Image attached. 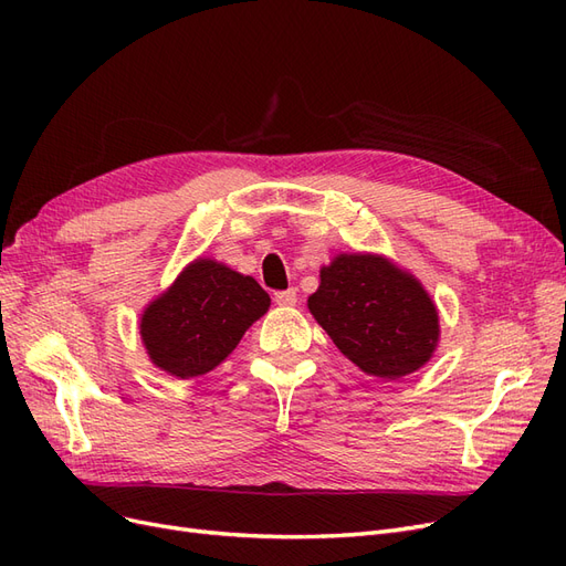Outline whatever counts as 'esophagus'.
I'll return each instance as SVG.
<instances>
[{
	"label": "esophagus",
	"instance_id": "esophagus-1",
	"mask_svg": "<svg viewBox=\"0 0 566 566\" xmlns=\"http://www.w3.org/2000/svg\"><path fill=\"white\" fill-rule=\"evenodd\" d=\"M273 300H276V304H279V306H295V304H297V293H295V287L279 290V293L273 295Z\"/></svg>",
	"mask_w": 566,
	"mask_h": 566
}]
</instances>
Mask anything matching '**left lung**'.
<instances>
[{
	"instance_id": "1",
	"label": "left lung",
	"mask_w": 566,
	"mask_h": 566,
	"mask_svg": "<svg viewBox=\"0 0 566 566\" xmlns=\"http://www.w3.org/2000/svg\"><path fill=\"white\" fill-rule=\"evenodd\" d=\"M310 312L364 373L399 380L430 361L439 314L422 283L380 254H337L321 269Z\"/></svg>"
}]
</instances>
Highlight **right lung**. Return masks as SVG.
I'll return each instance as SVG.
<instances>
[{"instance_id": "obj_1", "label": "right lung", "mask_w": 566, "mask_h": 566, "mask_svg": "<svg viewBox=\"0 0 566 566\" xmlns=\"http://www.w3.org/2000/svg\"><path fill=\"white\" fill-rule=\"evenodd\" d=\"M269 304L252 276L200 256L146 306L139 333L153 366L188 380L224 361Z\"/></svg>"}]
</instances>
